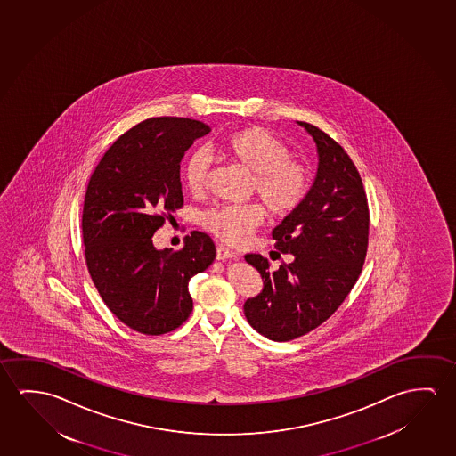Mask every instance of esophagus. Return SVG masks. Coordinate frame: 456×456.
I'll return each mask as SVG.
<instances>
[{
    "instance_id": "esophagus-1",
    "label": "esophagus",
    "mask_w": 456,
    "mask_h": 456,
    "mask_svg": "<svg viewBox=\"0 0 456 456\" xmlns=\"http://www.w3.org/2000/svg\"><path fill=\"white\" fill-rule=\"evenodd\" d=\"M216 259L217 260H235L237 259V254L231 251L229 248L225 246H217L216 248Z\"/></svg>"
}]
</instances>
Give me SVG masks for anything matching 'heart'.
Segmentation results:
<instances>
[{"label":"heart","mask_w":456,"mask_h":456,"mask_svg":"<svg viewBox=\"0 0 456 456\" xmlns=\"http://www.w3.org/2000/svg\"><path fill=\"white\" fill-rule=\"evenodd\" d=\"M217 148L251 172L249 192L259 196L266 213L276 219L298 210L308 197L311 175L306 164L290 158V150L280 137L264 127L253 126L227 134ZM210 174L208 154L197 150L184 164V183L191 194L202 196ZM264 219L259 203L217 205L200 216L203 229L229 245H245Z\"/></svg>","instance_id":"heart-1"}]
</instances>
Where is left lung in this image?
I'll return each instance as SVG.
<instances>
[{
    "label": "left lung",
    "instance_id": "obj_1",
    "mask_svg": "<svg viewBox=\"0 0 456 456\" xmlns=\"http://www.w3.org/2000/svg\"><path fill=\"white\" fill-rule=\"evenodd\" d=\"M317 145L319 168L302 207L274 227V248L292 254L272 268L246 254L264 290L246 300L248 322L273 341H290L317 329L346 300L362 273L370 235V208L355 164L322 129L300 121Z\"/></svg>",
    "mask_w": 456,
    "mask_h": 456
}]
</instances>
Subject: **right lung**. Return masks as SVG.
<instances>
[{
  "label": "right lung",
  "mask_w": 456,
  "mask_h": 456,
  "mask_svg": "<svg viewBox=\"0 0 456 456\" xmlns=\"http://www.w3.org/2000/svg\"><path fill=\"white\" fill-rule=\"evenodd\" d=\"M202 121L156 117L119 135L93 172L82 213L85 260L107 308L143 335L178 329L192 311L188 282L216 257L210 235L191 232L158 251L154 232L183 207L180 162Z\"/></svg>",
  "instance_id": "add662e5"
}]
</instances>
